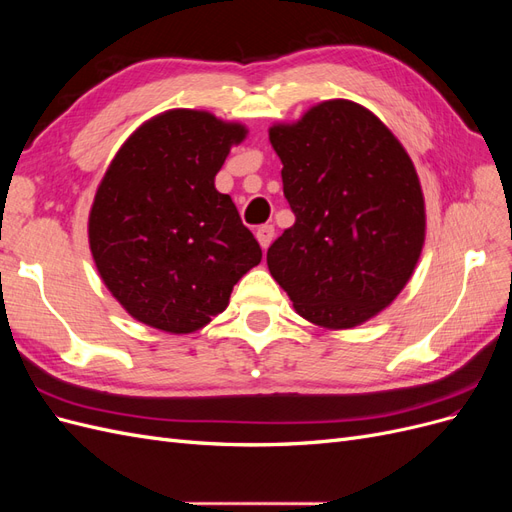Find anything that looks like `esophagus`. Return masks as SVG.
Returning <instances> with one entry per match:
<instances>
[{
    "label": "esophagus",
    "instance_id": "esophagus-1",
    "mask_svg": "<svg viewBox=\"0 0 512 512\" xmlns=\"http://www.w3.org/2000/svg\"><path fill=\"white\" fill-rule=\"evenodd\" d=\"M273 237H275V228H273L271 224H265V226H260V228L256 230V239H258L262 250H267V247H269L271 241H273Z\"/></svg>",
    "mask_w": 512,
    "mask_h": 512
}]
</instances>
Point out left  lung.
Segmentation results:
<instances>
[{"mask_svg": "<svg viewBox=\"0 0 512 512\" xmlns=\"http://www.w3.org/2000/svg\"><path fill=\"white\" fill-rule=\"evenodd\" d=\"M294 224L267 252L273 280L314 327L346 331L376 318L421 258V179L399 138L359 102L324 100L273 123Z\"/></svg>", "mask_w": 512, "mask_h": 512, "instance_id": "obj_1", "label": "left lung"}]
</instances>
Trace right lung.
Returning a JSON list of instances; mask_svg holds the SVG:
<instances>
[{"instance_id": "obj_1", "label": "right lung", "mask_w": 512, "mask_h": 512, "mask_svg": "<svg viewBox=\"0 0 512 512\" xmlns=\"http://www.w3.org/2000/svg\"><path fill=\"white\" fill-rule=\"evenodd\" d=\"M247 130L209 111L170 108L119 147L89 209L100 280L126 312L170 335L222 314L262 250L228 194L215 190Z\"/></svg>"}]
</instances>
